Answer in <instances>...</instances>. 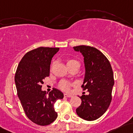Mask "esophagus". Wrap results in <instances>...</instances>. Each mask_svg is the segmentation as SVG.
<instances>
[{"mask_svg":"<svg viewBox=\"0 0 133 133\" xmlns=\"http://www.w3.org/2000/svg\"><path fill=\"white\" fill-rule=\"evenodd\" d=\"M64 97H67V98H71V97H72V96L71 95L67 94V93H64Z\"/></svg>","mask_w":133,"mask_h":133,"instance_id":"1","label":"esophagus"}]
</instances>
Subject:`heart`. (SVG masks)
<instances>
[{
	"label": "heart",
	"mask_w": 133,
	"mask_h": 133,
	"mask_svg": "<svg viewBox=\"0 0 133 133\" xmlns=\"http://www.w3.org/2000/svg\"><path fill=\"white\" fill-rule=\"evenodd\" d=\"M66 63L68 67L71 66V65H73L74 64H77L79 62L76 60L73 59H68L66 60ZM72 86V83L68 82L67 81H62L59 84V88L61 89L62 90L65 91H69L71 87Z\"/></svg>",
	"instance_id": "obj_1"
}]
</instances>
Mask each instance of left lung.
<instances>
[{
    "instance_id": "8db88e82",
    "label": "left lung",
    "mask_w": 133,
    "mask_h": 133,
    "mask_svg": "<svg viewBox=\"0 0 133 133\" xmlns=\"http://www.w3.org/2000/svg\"><path fill=\"white\" fill-rule=\"evenodd\" d=\"M84 57L85 76L81 88L87 90L88 95L79 97L81 104L76 109L79 117L91 121L100 117L112 101L114 84L111 65L105 55L96 48L86 45L74 46Z\"/></svg>"
}]
</instances>
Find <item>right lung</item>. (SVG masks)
<instances>
[{"instance_id":"add662e5","label":"right lung","mask_w":133,"mask_h":133,"mask_svg":"<svg viewBox=\"0 0 133 133\" xmlns=\"http://www.w3.org/2000/svg\"><path fill=\"white\" fill-rule=\"evenodd\" d=\"M59 48L38 47L29 51L22 58L15 74L17 95L26 116L40 126L50 124L57 117L54 104L62 99L63 93L53 88L47 95L42 91L43 80L50 75L52 57Z\"/></svg>"}]
</instances>
